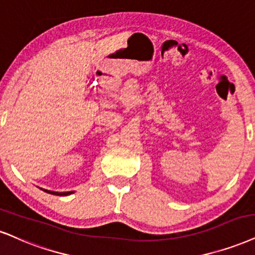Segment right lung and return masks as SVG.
Here are the masks:
<instances>
[{"label":"right lung","instance_id":"right-lung-1","mask_svg":"<svg viewBox=\"0 0 255 255\" xmlns=\"http://www.w3.org/2000/svg\"><path fill=\"white\" fill-rule=\"evenodd\" d=\"M41 190H43V191H45V193H48V194H52V195H56V196H67V195H71V194L74 193V191H62V193H59V191L47 190V189H42V188H41Z\"/></svg>","mask_w":255,"mask_h":255}]
</instances>
